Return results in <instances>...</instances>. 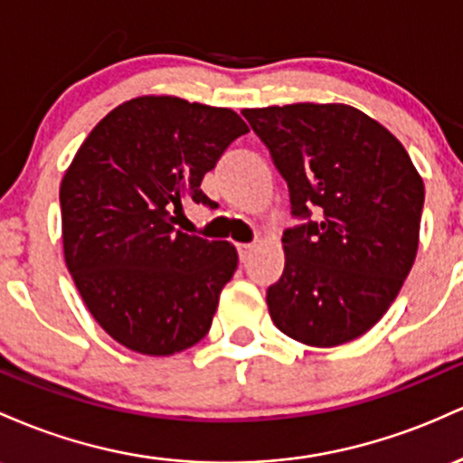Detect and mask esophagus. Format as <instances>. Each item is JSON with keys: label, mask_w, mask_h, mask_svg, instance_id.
<instances>
[{"label": "esophagus", "mask_w": 463, "mask_h": 463, "mask_svg": "<svg viewBox=\"0 0 463 463\" xmlns=\"http://www.w3.org/2000/svg\"><path fill=\"white\" fill-rule=\"evenodd\" d=\"M253 249H256V245H247V242L238 245V256H241L242 262H245V260H249V256H251V253H253Z\"/></svg>", "instance_id": "esophagus-1"}]
</instances>
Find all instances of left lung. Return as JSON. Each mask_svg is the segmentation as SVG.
<instances>
[{"label": "left lung", "mask_w": 463, "mask_h": 463, "mask_svg": "<svg viewBox=\"0 0 463 463\" xmlns=\"http://www.w3.org/2000/svg\"><path fill=\"white\" fill-rule=\"evenodd\" d=\"M287 179L295 216L315 221L282 238L284 273L267 290L273 324L310 347L373 328L411 271L422 176L381 122L350 105L245 109Z\"/></svg>", "instance_id": "1"}]
</instances>
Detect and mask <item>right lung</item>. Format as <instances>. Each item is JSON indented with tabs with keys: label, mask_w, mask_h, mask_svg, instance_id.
Here are the masks:
<instances>
[{
	"label": "right lung",
	"mask_w": 463,
	"mask_h": 463,
	"mask_svg": "<svg viewBox=\"0 0 463 463\" xmlns=\"http://www.w3.org/2000/svg\"><path fill=\"white\" fill-rule=\"evenodd\" d=\"M232 109L139 96L109 111L61 181L63 253L93 319L119 345L170 356L199 344L238 267L227 241L175 230L222 150L245 135Z\"/></svg>",
	"instance_id": "right-lung-1"
}]
</instances>
